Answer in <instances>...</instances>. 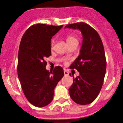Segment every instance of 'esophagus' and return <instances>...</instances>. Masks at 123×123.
Wrapping results in <instances>:
<instances>
[{"instance_id":"obj_1","label":"esophagus","mask_w":123,"mask_h":123,"mask_svg":"<svg viewBox=\"0 0 123 123\" xmlns=\"http://www.w3.org/2000/svg\"><path fill=\"white\" fill-rule=\"evenodd\" d=\"M64 74H65V76H68V75H69V73H68V72H66V70H64Z\"/></svg>"}]
</instances>
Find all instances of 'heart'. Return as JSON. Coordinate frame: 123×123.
Here are the masks:
<instances>
[{
  "label": "heart",
  "mask_w": 123,
  "mask_h": 123,
  "mask_svg": "<svg viewBox=\"0 0 123 123\" xmlns=\"http://www.w3.org/2000/svg\"><path fill=\"white\" fill-rule=\"evenodd\" d=\"M66 42L68 45L73 43H78V39L76 37V35L73 33H71L68 34L66 36ZM54 45V40L53 39L51 41V45L52 46Z\"/></svg>",
  "instance_id": "b5f03b06"
}]
</instances>
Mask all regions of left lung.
<instances>
[{"label":"left lung","instance_id":"left-lung-1","mask_svg":"<svg viewBox=\"0 0 123 123\" xmlns=\"http://www.w3.org/2000/svg\"><path fill=\"white\" fill-rule=\"evenodd\" d=\"M65 28L79 30L83 38L80 54L70 66V69H77L80 75L73 77L69 94L77 104H89L98 95L106 73L103 42L95 30L84 22L68 25Z\"/></svg>","mask_w":123,"mask_h":123}]
</instances>
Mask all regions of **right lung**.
I'll return each instance as SVG.
<instances>
[{
    "mask_svg": "<svg viewBox=\"0 0 123 123\" xmlns=\"http://www.w3.org/2000/svg\"><path fill=\"white\" fill-rule=\"evenodd\" d=\"M62 26L34 25L26 31L20 41L18 76L26 98L37 107L51 103L54 88L64 75L59 66L50 72L46 70L45 60L51 55V38Z\"/></svg>",
    "mask_w": 123,
    "mask_h": 123,
    "instance_id": "1",
    "label": "right lung"
}]
</instances>
